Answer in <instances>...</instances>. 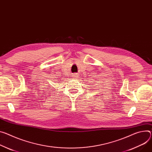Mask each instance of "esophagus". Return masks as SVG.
<instances>
[{
	"label": "esophagus",
	"mask_w": 152,
	"mask_h": 152,
	"mask_svg": "<svg viewBox=\"0 0 152 152\" xmlns=\"http://www.w3.org/2000/svg\"><path fill=\"white\" fill-rule=\"evenodd\" d=\"M78 76V73H74V74H73V77H74V78H76Z\"/></svg>",
	"instance_id": "obj_1"
}]
</instances>
